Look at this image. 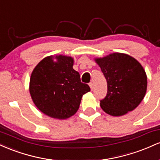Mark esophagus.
<instances>
[{
  "mask_svg": "<svg viewBox=\"0 0 160 160\" xmlns=\"http://www.w3.org/2000/svg\"><path fill=\"white\" fill-rule=\"evenodd\" d=\"M89 87H90L91 90L92 91V90H93V84H92V82H89Z\"/></svg>",
  "mask_w": 160,
  "mask_h": 160,
  "instance_id": "obj_1",
  "label": "esophagus"
}]
</instances>
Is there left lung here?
Listing matches in <instances>:
<instances>
[{
    "instance_id": "1",
    "label": "left lung",
    "mask_w": 160,
    "mask_h": 160,
    "mask_svg": "<svg viewBox=\"0 0 160 160\" xmlns=\"http://www.w3.org/2000/svg\"><path fill=\"white\" fill-rule=\"evenodd\" d=\"M95 62L101 68L108 82V93L101 101L102 109L113 117L133 111L144 98L148 78L144 68L126 53L113 52Z\"/></svg>"
}]
</instances>
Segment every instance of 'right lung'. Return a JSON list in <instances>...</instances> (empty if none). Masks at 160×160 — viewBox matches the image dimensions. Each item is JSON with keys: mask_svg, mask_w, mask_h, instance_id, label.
Segmentation results:
<instances>
[{"mask_svg": "<svg viewBox=\"0 0 160 160\" xmlns=\"http://www.w3.org/2000/svg\"><path fill=\"white\" fill-rule=\"evenodd\" d=\"M74 58L57 55L45 57L33 70L29 92L35 106L51 118L65 120L78 111L82 95L90 91L73 68Z\"/></svg>", "mask_w": 160, "mask_h": 160, "instance_id": "1", "label": "right lung"}]
</instances>
